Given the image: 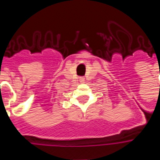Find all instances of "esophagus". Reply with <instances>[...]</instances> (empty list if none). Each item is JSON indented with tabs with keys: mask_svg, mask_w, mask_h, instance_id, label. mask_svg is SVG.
<instances>
[{
	"mask_svg": "<svg viewBox=\"0 0 160 160\" xmlns=\"http://www.w3.org/2000/svg\"><path fill=\"white\" fill-rule=\"evenodd\" d=\"M79 81H80V83H84V82H85V78H84V77H80V79H79Z\"/></svg>",
	"mask_w": 160,
	"mask_h": 160,
	"instance_id": "esophagus-1",
	"label": "esophagus"
}]
</instances>
